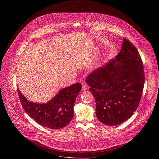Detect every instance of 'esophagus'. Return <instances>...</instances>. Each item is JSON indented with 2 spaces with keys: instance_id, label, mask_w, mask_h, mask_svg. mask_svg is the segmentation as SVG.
<instances>
[{
  "instance_id": "obj_1",
  "label": "esophagus",
  "mask_w": 159,
  "mask_h": 159,
  "mask_svg": "<svg viewBox=\"0 0 159 159\" xmlns=\"http://www.w3.org/2000/svg\"><path fill=\"white\" fill-rule=\"evenodd\" d=\"M87 89H88V86L86 84H83L82 85V89H81L82 91H86Z\"/></svg>"
}]
</instances>
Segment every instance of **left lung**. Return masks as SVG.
<instances>
[{"instance_id":"1","label":"left lung","mask_w":159,"mask_h":159,"mask_svg":"<svg viewBox=\"0 0 159 159\" xmlns=\"http://www.w3.org/2000/svg\"><path fill=\"white\" fill-rule=\"evenodd\" d=\"M86 82L99 121L110 126L126 121L136 111L144 84L143 64L135 46L124 39L117 56L95 68Z\"/></svg>"}]
</instances>
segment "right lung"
Here are the masks:
<instances>
[{
	"instance_id": "add662e5",
	"label": "right lung",
	"mask_w": 159,
	"mask_h": 159,
	"mask_svg": "<svg viewBox=\"0 0 159 159\" xmlns=\"http://www.w3.org/2000/svg\"><path fill=\"white\" fill-rule=\"evenodd\" d=\"M82 88L80 83L73 84L61 89L46 103L29 102L18 89L19 98L24 110L41 125L52 129L67 126L73 117V105Z\"/></svg>"
}]
</instances>
